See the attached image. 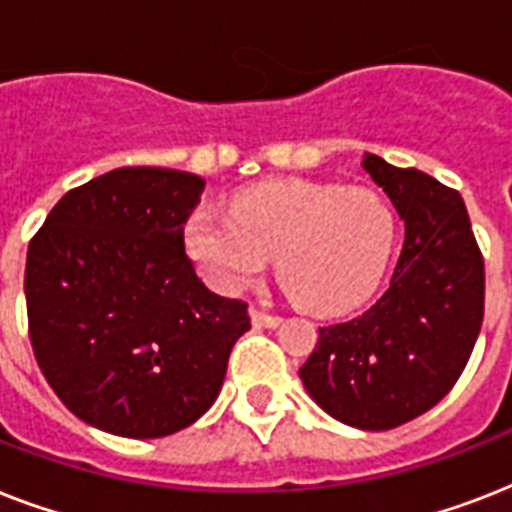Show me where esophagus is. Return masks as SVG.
<instances>
[{
    "label": "esophagus",
    "mask_w": 512,
    "mask_h": 512,
    "mask_svg": "<svg viewBox=\"0 0 512 512\" xmlns=\"http://www.w3.org/2000/svg\"><path fill=\"white\" fill-rule=\"evenodd\" d=\"M249 316H252V324H255V327L276 329L281 324V316H271V313L260 311V308H252V311H249Z\"/></svg>",
    "instance_id": "1"
}]
</instances>
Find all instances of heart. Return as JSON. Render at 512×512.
Listing matches in <instances>:
<instances>
[{"instance_id":"1","label":"heart","mask_w":512,"mask_h":512,"mask_svg":"<svg viewBox=\"0 0 512 512\" xmlns=\"http://www.w3.org/2000/svg\"><path fill=\"white\" fill-rule=\"evenodd\" d=\"M396 239V215L372 188L316 180H268L233 196L228 217L199 209L183 228L185 252L209 287L239 295L268 255L305 311L356 308L380 284Z\"/></svg>"}]
</instances>
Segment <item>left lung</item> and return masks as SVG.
<instances>
[{
    "instance_id": "8db88e82",
    "label": "left lung",
    "mask_w": 512,
    "mask_h": 512,
    "mask_svg": "<svg viewBox=\"0 0 512 512\" xmlns=\"http://www.w3.org/2000/svg\"><path fill=\"white\" fill-rule=\"evenodd\" d=\"M361 167L404 220V249L369 311L319 329L300 380L329 417L390 430L433 409L468 364L484 321V257L460 193L374 154Z\"/></svg>"
}]
</instances>
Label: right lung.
<instances>
[{"label":"right lung","instance_id":"1","mask_svg":"<svg viewBox=\"0 0 512 512\" xmlns=\"http://www.w3.org/2000/svg\"><path fill=\"white\" fill-rule=\"evenodd\" d=\"M204 180L164 167L92 177L52 207L26 257L28 332L50 388L124 438L188 428L223 388L247 303L204 287L183 225Z\"/></svg>","mask_w":512,"mask_h":512}]
</instances>
